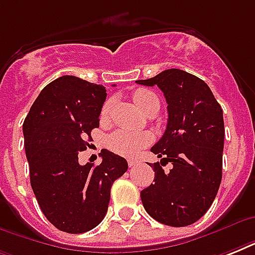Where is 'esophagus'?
Instances as JSON below:
<instances>
[{
	"mask_svg": "<svg viewBox=\"0 0 255 255\" xmlns=\"http://www.w3.org/2000/svg\"><path fill=\"white\" fill-rule=\"evenodd\" d=\"M137 164H139V161H137V160H128V167L129 168L136 167Z\"/></svg>",
	"mask_w": 255,
	"mask_h": 255,
	"instance_id": "1",
	"label": "esophagus"
}]
</instances>
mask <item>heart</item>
<instances>
[{
    "label": "heart",
    "instance_id": "obj_1",
    "mask_svg": "<svg viewBox=\"0 0 255 255\" xmlns=\"http://www.w3.org/2000/svg\"><path fill=\"white\" fill-rule=\"evenodd\" d=\"M132 99L143 112L148 111L155 104L160 106L159 98L156 96V94L145 88L136 90L132 94ZM110 107H111V102H106L102 108V116L107 115ZM151 141L152 135L148 132H136L123 128L108 136L107 147L116 155L124 156V157H135L143 148L148 147Z\"/></svg>",
    "mask_w": 255,
    "mask_h": 255
}]
</instances>
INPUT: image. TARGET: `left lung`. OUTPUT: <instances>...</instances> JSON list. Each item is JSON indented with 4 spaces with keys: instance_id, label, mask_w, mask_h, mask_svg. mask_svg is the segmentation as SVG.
<instances>
[{
    "instance_id": "left-lung-1",
    "label": "left lung",
    "mask_w": 255,
    "mask_h": 255,
    "mask_svg": "<svg viewBox=\"0 0 255 255\" xmlns=\"http://www.w3.org/2000/svg\"><path fill=\"white\" fill-rule=\"evenodd\" d=\"M137 85L157 86L168 104L163 137L151 148L155 184L140 192L144 209L156 221L188 226L208 212L222 178L224 116L209 86L178 69L165 70ZM174 165L164 172L161 165Z\"/></svg>"
}]
</instances>
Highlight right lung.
<instances>
[{"label": "right lung", "mask_w": 255, "mask_h": 255, "mask_svg": "<svg viewBox=\"0 0 255 255\" xmlns=\"http://www.w3.org/2000/svg\"><path fill=\"white\" fill-rule=\"evenodd\" d=\"M107 92L102 85L63 75L46 86L23 122L30 184L42 213L57 229L79 234L104 218L111 186L127 160L102 149L99 165H81Z\"/></svg>", "instance_id": "right-lung-1"}]
</instances>
